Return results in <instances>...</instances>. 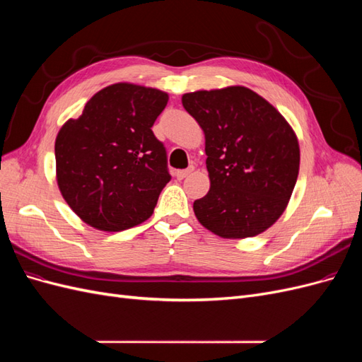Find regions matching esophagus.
Listing matches in <instances>:
<instances>
[{
	"label": "esophagus",
	"mask_w": 362,
	"mask_h": 362,
	"mask_svg": "<svg viewBox=\"0 0 362 362\" xmlns=\"http://www.w3.org/2000/svg\"><path fill=\"white\" fill-rule=\"evenodd\" d=\"M193 172V168H189V169H184V170H177L175 172V177H177L178 180H182L185 177H189V175Z\"/></svg>",
	"instance_id": "1"
}]
</instances>
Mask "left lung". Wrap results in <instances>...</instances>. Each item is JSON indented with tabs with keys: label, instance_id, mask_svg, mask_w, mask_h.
<instances>
[{
	"label": "left lung",
	"instance_id": "1",
	"mask_svg": "<svg viewBox=\"0 0 362 362\" xmlns=\"http://www.w3.org/2000/svg\"><path fill=\"white\" fill-rule=\"evenodd\" d=\"M205 134L211 187L196 199L198 221L223 238L266 231L286 210L299 173L298 137L264 98L247 87L182 95Z\"/></svg>",
	"mask_w": 362,
	"mask_h": 362
}]
</instances>
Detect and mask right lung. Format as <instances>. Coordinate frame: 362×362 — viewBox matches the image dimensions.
I'll list each match as a JSON object with an SVG mask.
<instances>
[{
  "instance_id": "1",
  "label": "right lung",
  "mask_w": 362,
  "mask_h": 362,
  "mask_svg": "<svg viewBox=\"0 0 362 362\" xmlns=\"http://www.w3.org/2000/svg\"><path fill=\"white\" fill-rule=\"evenodd\" d=\"M169 96L117 83L93 95L56 139L57 182L76 216L101 231H124L154 213L170 181L166 148L152 133Z\"/></svg>"
}]
</instances>
